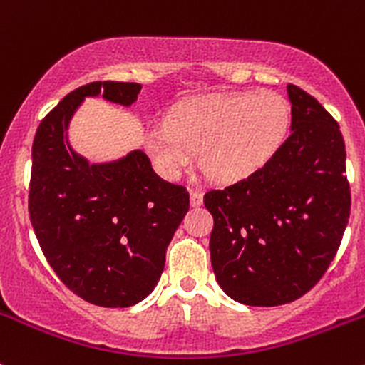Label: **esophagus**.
Returning <instances> with one entry per match:
<instances>
[{
  "instance_id": "obj_1",
  "label": "esophagus",
  "mask_w": 365,
  "mask_h": 365,
  "mask_svg": "<svg viewBox=\"0 0 365 365\" xmlns=\"http://www.w3.org/2000/svg\"><path fill=\"white\" fill-rule=\"evenodd\" d=\"M203 203V192L200 189H190V205L201 206Z\"/></svg>"
}]
</instances>
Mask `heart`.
Segmentation results:
<instances>
[{
	"mask_svg": "<svg viewBox=\"0 0 365 365\" xmlns=\"http://www.w3.org/2000/svg\"><path fill=\"white\" fill-rule=\"evenodd\" d=\"M292 109L275 91L208 95L180 102L168 121H153L145 148L157 171L178 178L201 150L206 175L238 182L267 164L288 135Z\"/></svg>",
	"mask_w": 365,
	"mask_h": 365,
	"instance_id": "1",
	"label": "heart"
}]
</instances>
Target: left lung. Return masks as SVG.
<instances>
[{
	"label": "left lung",
	"instance_id": "left-lung-1",
	"mask_svg": "<svg viewBox=\"0 0 365 365\" xmlns=\"http://www.w3.org/2000/svg\"><path fill=\"white\" fill-rule=\"evenodd\" d=\"M288 97L292 132L281 148L247 178L205 194L217 282L256 307L297 300L323 277L351 208L339 125L295 84Z\"/></svg>",
	"mask_w": 365,
	"mask_h": 365
}]
</instances>
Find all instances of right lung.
Returning a JSON list of instances; mask_svg holds the SVG:
<instances>
[{
	"label": "right lung",
	"instance_id": "add662e5",
	"mask_svg": "<svg viewBox=\"0 0 365 365\" xmlns=\"http://www.w3.org/2000/svg\"><path fill=\"white\" fill-rule=\"evenodd\" d=\"M141 84L95 81L70 91L36 128L29 219L36 240L70 292L101 307H130L159 282L165 249L189 210V192L134 150L90 164L68 145L67 128L86 97L130 106Z\"/></svg>",
	"mask_w": 365,
	"mask_h": 365
}]
</instances>
